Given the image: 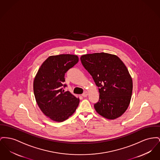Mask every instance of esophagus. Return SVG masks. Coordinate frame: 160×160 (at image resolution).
I'll return each mask as SVG.
<instances>
[{"label": "esophagus", "mask_w": 160, "mask_h": 160, "mask_svg": "<svg viewBox=\"0 0 160 160\" xmlns=\"http://www.w3.org/2000/svg\"><path fill=\"white\" fill-rule=\"evenodd\" d=\"M88 92H86V91H85V92L83 93V94H82V96L83 97H86L87 96H88Z\"/></svg>", "instance_id": "34e87169"}]
</instances>
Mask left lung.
I'll return each instance as SVG.
<instances>
[{
    "label": "left lung",
    "instance_id": "1",
    "mask_svg": "<svg viewBox=\"0 0 160 160\" xmlns=\"http://www.w3.org/2000/svg\"><path fill=\"white\" fill-rule=\"evenodd\" d=\"M81 62L98 87L97 112L113 120L122 116L131 99L133 83L128 68L118 57L108 53L83 55Z\"/></svg>",
    "mask_w": 160,
    "mask_h": 160
}]
</instances>
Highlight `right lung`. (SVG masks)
<instances>
[{
	"label": "right lung",
	"instance_id": "add662e5",
	"mask_svg": "<svg viewBox=\"0 0 160 160\" xmlns=\"http://www.w3.org/2000/svg\"><path fill=\"white\" fill-rule=\"evenodd\" d=\"M78 62L72 54L49 57L38 70L33 89L40 110L51 120L62 122L71 116L80 102L69 91L65 92V74Z\"/></svg>",
	"mask_w": 160,
	"mask_h": 160
}]
</instances>
